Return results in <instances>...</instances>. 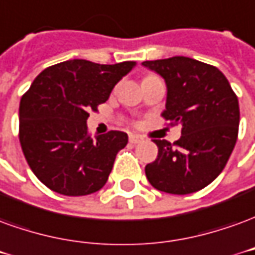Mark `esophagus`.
<instances>
[{
    "label": "esophagus",
    "mask_w": 255,
    "mask_h": 255,
    "mask_svg": "<svg viewBox=\"0 0 255 255\" xmlns=\"http://www.w3.org/2000/svg\"><path fill=\"white\" fill-rule=\"evenodd\" d=\"M129 141H130L131 144H138V142L144 141V137L138 136V134H130V136H129Z\"/></svg>",
    "instance_id": "obj_1"
}]
</instances>
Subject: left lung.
I'll use <instances>...</instances> for the list:
<instances>
[{
	"label": "left lung",
	"mask_w": 255,
	"mask_h": 255,
	"mask_svg": "<svg viewBox=\"0 0 255 255\" xmlns=\"http://www.w3.org/2000/svg\"><path fill=\"white\" fill-rule=\"evenodd\" d=\"M142 66L165 79L162 117L170 125H182L174 144L153 140L158 156L145 166V176L162 192H196L217 178L234 151L240 119L238 97L217 67L191 57L142 61Z\"/></svg>",
	"instance_id": "8db88e82"
}]
</instances>
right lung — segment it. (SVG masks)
<instances>
[{
    "label": "right lung",
    "instance_id": "1",
    "mask_svg": "<svg viewBox=\"0 0 255 255\" xmlns=\"http://www.w3.org/2000/svg\"><path fill=\"white\" fill-rule=\"evenodd\" d=\"M136 61L97 64L74 59L45 68L23 95L19 140L39 181L57 194L84 196L102 189L128 134L111 130L92 138L89 111L106 103Z\"/></svg>",
    "mask_w": 255,
    "mask_h": 255
}]
</instances>
